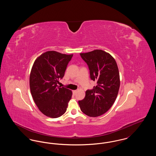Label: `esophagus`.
Masks as SVG:
<instances>
[{
  "mask_svg": "<svg viewBox=\"0 0 156 156\" xmlns=\"http://www.w3.org/2000/svg\"><path fill=\"white\" fill-rule=\"evenodd\" d=\"M73 95H75L76 93V90H73Z\"/></svg>",
  "mask_w": 156,
  "mask_h": 156,
  "instance_id": "34e87169",
  "label": "esophagus"
}]
</instances>
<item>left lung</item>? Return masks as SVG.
<instances>
[{
  "label": "left lung",
  "mask_w": 156,
  "mask_h": 156,
  "mask_svg": "<svg viewBox=\"0 0 156 156\" xmlns=\"http://www.w3.org/2000/svg\"><path fill=\"white\" fill-rule=\"evenodd\" d=\"M87 64L90 78L97 82L88 89L83 99L78 101L81 111L90 117H97L108 111L114 104L120 87L119 69L111 55L101 50L81 53Z\"/></svg>",
  "instance_id": "obj_1"
}]
</instances>
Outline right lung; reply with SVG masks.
Here are the masks:
<instances>
[{
    "label": "right lung",
    "mask_w": 156,
    "mask_h": 156,
    "mask_svg": "<svg viewBox=\"0 0 156 156\" xmlns=\"http://www.w3.org/2000/svg\"><path fill=\"white\" fill-rule=\"evenodd\" d=\"M73 54L55 51L42 54L34 62L30 75V88L38 109L45 116L57 118L67 111L72 91L57 85L65 74Z\"/></svg>",
    "instance_id": "add662e5"
}]
</instances>
